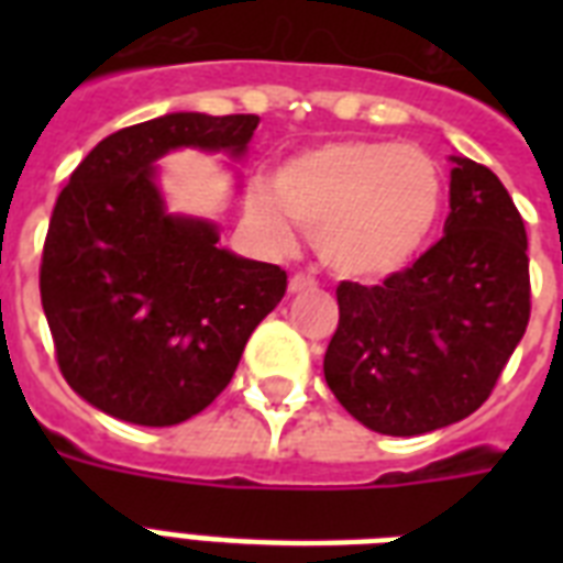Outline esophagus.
I'll return each instance as SVG.
<instances>
[{"label":"esophagus","instance_id":"34e87169","mask_svg":"<svg viewBox=\"0 0 563 563\" xmlns=\"http://www.w3.org/2000/svg\"><path fill=\"white\" fill-rule=\"evenodd\" d=\"M318 283L316 277H309V274H295L289 280V295H300V291H312Z\"/></svg>","mask_w":563,"mask_h":563}]
</instances>
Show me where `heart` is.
<instances>
[{
    "instance_id": "heart-1",
    "label": "heart",
    "mask_w": 563,
    "mask_h": 563,
    "mask_svg": "<svg viewBox=\"0 0 563 563\" xmlns=\"http://www.w3.org/2000/svg\"><path fill=\"white\" fill-rule=\"evenodd\" d=\"M444 212L435 157L391 140H335L298 152L254 187L247 216L268 242L291 245V221L316 242L321 263L347 280L406 272Z\"/></svg>"
}]
</instances>
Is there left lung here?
<instances>
[{
	"mask_svg": "<svg viewBox=\"0 0 563 563\" xmlns=\"http://www.w3.org/2000/svg\"><path fill=\"white\" fill-rule=\"evenodd\" d=\"M450 161L444 239L383 286L335 289L327 385L383 435H423L473 415L529 324L523 219L488 166Z\"/></svg>",
	"mask_w": 563,
	"mask_h": 563,
	"instance_id": "left-lung-1",
	"label": "left lung"
}]
</instances>
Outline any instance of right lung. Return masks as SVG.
I'll list each match as a JSON object with an SVG mask.
<instances>
[{"mask_svg": "<svg viewBox=\"0 0 563 563\" xmlns=\"http://www.w3.org/2000/svg\"><path fill=\"white\" fill-rule=\"evenodd\" d=\"M256 125L180 110L122 128L57 195L43 312L69 388L110 418L175 427L207 409L286 295L280 265L221 247L219 224L175 212L161 187V157L192 148L239 163Z\"/></svg>", "mask_w": 563, "mask_h": 563, "instance_id": "1", "label": "right lung"}]
</instances>
